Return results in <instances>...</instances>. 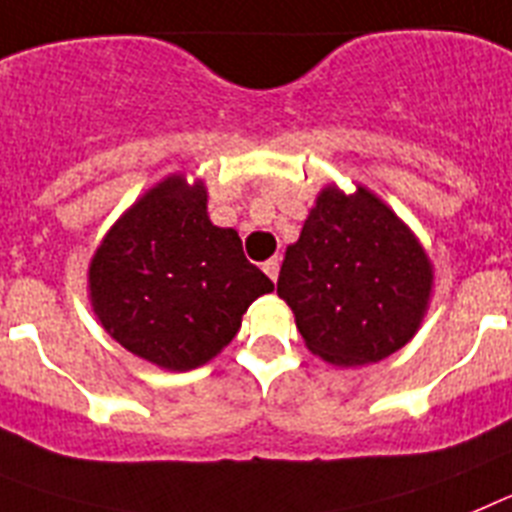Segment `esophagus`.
I'll return each mask as SVG.
<instances>
[{"label": "esophagus", "mask_w": 512, "mask_h": 512, "mask_svg": "<svg viewBox=\"0 0 512 512\" xmlns=\"http://www.w3.org/2000/svg\"><path fill=\"white\" fill-rule=\"evenodd\" d=\"M262 270H265L270 281L275 283L278 281V273H281V260H278V257H270L268 262H262Z\"/></svg>", "instance_id": "obj_1"}]
</instances>
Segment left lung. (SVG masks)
Returning a JSON list of instances; mask_svg holds the SVG:
<instances>
[{"label": "left lung", "mask_w": 512, "mask_h": 512, "mask_svg": "<svg viewBox=\"0 0 512 512\" xmlns=\"http://www.w3.org/2000/svg\"><path fill=\"white\" fill-rule=\"evenodd\" d=\"M433 268L407 226L371 190L324 188L286 250L278 296L306 348L335 366H366L412 340Z\"/></svg>", "instance_id": "obj_1"}]
</instances>
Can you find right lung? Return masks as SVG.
<instances>
[{
    "label": "right lung",
    "instance_id": "obj_1",
    "mask_svg": "<svg viewBox=\"0 0 512 512\" xmlns=\"http://www.w3.org/2000/svg\"><path fill=\"white\" fill-rule=\"evenodd\" d=\"M270 291L273 281L244 257L237 231L211 224L203 182L180 175L133 203L90 265L92 306L108 335L170 371L211 361Z\"/></svg>",
    "mask_w": 512,
    "mask_h": 512
}]
</instances>
